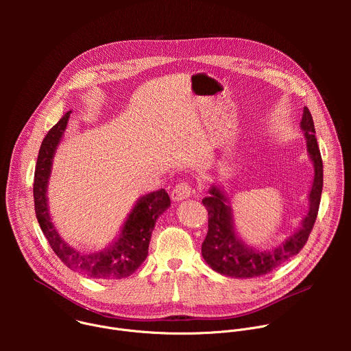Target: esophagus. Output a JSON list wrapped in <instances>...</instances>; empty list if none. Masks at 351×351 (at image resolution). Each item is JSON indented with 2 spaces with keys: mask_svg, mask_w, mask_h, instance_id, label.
<instances>
[{
  "mask_svg": "<svg viewBox=\"0 0 351 351\" xmlns=\"http://www.w3.org/2000/svg\"><path fill=\"white\" fill-rule=\"evenodd\" d=\"M193 193V187L189 182H180L178 183L172 191H171V197L173 202H180V199H184V198H189Z\"/></svg>",
  "mask_w": 351,
  "mask_h": 351,
  "instance_id": "esophagus-1",
  "label": "esophagus"
}]
</instances>
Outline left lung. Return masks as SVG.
Masks as SVG:
<instances>
[{
    "instance_id": "1",
    "label": "left lung",
    "mask_w": 351,
    "mask_h": 351,
    "mask_svg": "<svg viewBox=\"0 0 351 351\" xmlns=\"http://www.w3.org/2000/svg\"><path fill=\"white\" fill-rule=\"evenodd\" d=\"M300 125L304 130L308 153L315 168L314 183L310 193V210L303 221L302 229L274 250L256 252L237 239L233 229L230 207L226 204V197L218 187H213L210 190L211 195L203 198V204L208 211V233L202 245V254L214 271L232 278L245 279L263 276L280 267L290 257L298 254L306 245L319 210L324 165L315 137L314 121L307 107H304Z\"/></svg>"
}]
</instances>
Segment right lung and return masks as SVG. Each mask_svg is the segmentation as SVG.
I'll return each instance as SVG.
<instances>
[{
  "instance_id": "1",
  "label": "right lung",
  "mask_w": 351,
  "mask_h": 351,
  "mask_svg": "<svg viewBox=\"0 0 351 351\" xmlns=\"http://www.w3.org/2000/svg\"><path fill=\"white\" fill-rule=\"evenodd\" d=\"M69 114L71 111L49 129L40 147L33 183L37 221L53 252L72 271L93 279H122L130 276L145 260L156 221L171 206V198L164 189L141 197L128 217L118 241L104 252L79 254L64 243L49 219L45 193L53 157L66 128Z\"/></svg>"
}]
</instances>
